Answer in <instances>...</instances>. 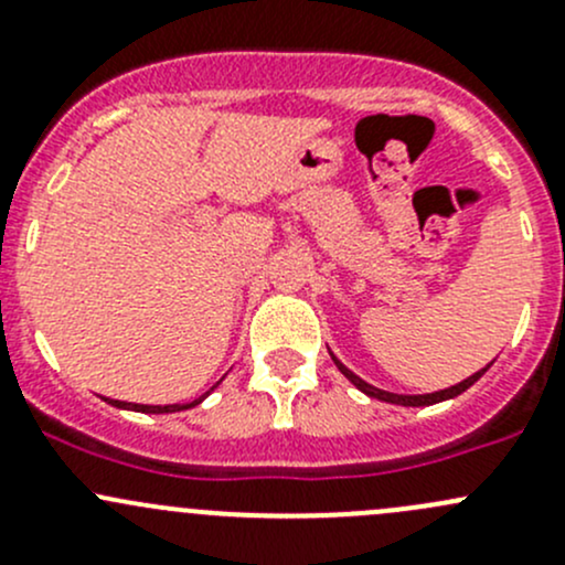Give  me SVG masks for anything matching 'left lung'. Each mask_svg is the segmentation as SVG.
I'll return each mask as SVG.
<instances>
[{
	"mask_svg": "<svg viewBox=\"0 0 565 565\" xmlns=\"http://www.w3.org/2000/svg\"><path fill=\"white\" fill-rule=\"evenodd\" d=\"M335 361V358H333ZM335 366H339V372L344 374L347 380H350L352 385H355L358 391H363L366 393V396H372V398H380V402H388V404H402V407H426V404H437V402H446V398H454V396H459V393H465L467 388H470L472 383H476L478 377H481L483 372H487V369H481V372H476L472 374V377H467V380H461L459 385H451V388H446V391H435V393H420V396H402V393H391V391H380V388H374V385H369V383H363L361 377H358V374H352L350 369L344 366V363L341 361H335Z\"/></svg>",
	"mask_w": 565,
	"mask_h": 565,
	"instance_id": "left-lung-1",
	"label": "left lung"
}]
</instances>
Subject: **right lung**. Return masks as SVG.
<instances>
[{
    "label": "right lung",
    "instance_id": "obj_1",
    "mask_svg": "<svg viewBox=\"0 0 565 565\" xmlns=\"http://www.w3.org/2000/svg\"><path fill=\"white\" fill-rule=\"evenodd\" d=\"M204 396H207V393H204ZM202 396V398H204ZM202 398H196V402H191V404H130V402H117V398H111V402L108 404H114V407H125V409H136V413H177V409H188V407H193V404H199L202 402Z\"/></svg>",
    "mask_w": 565,
    "mask_h": 565
}]
</instances>
